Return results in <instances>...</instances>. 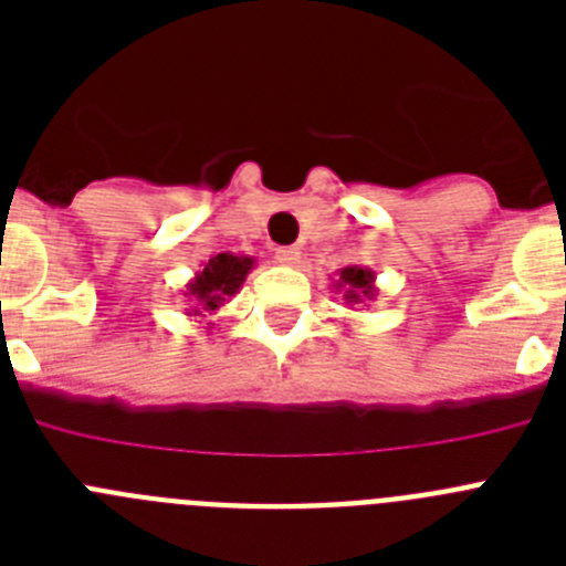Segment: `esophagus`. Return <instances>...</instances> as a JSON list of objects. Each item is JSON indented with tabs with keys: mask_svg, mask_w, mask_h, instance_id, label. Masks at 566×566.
<instances>
[{
	"mask_svg": "<svg viewBox=\"0 0 566 566\" xmlns=\"http://www.w3.org/2000/svg\"><path fill=\"white\" fill-rule=\"evenodd\" d=\"M274 260H277V263H283V266H294V263L300 260V249L297 247L274 249Z\"/></svg>",
	"mask_w": 566,
	"mask_h": 566,
	"instance_id": "34e87169",
	"label": "esophagus"
}]
</instances>
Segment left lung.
<instances>
[{"label":"left lung","instance_id":"left-lung-1","mask_svg":"<svg viewBox=\"0 0 566 566\" xmlns=\"http://www.w3.org/2000/svg\"><path fill=\"white\" fill-rule=\"evenodd\" d=\"M334 289L343 292V300L348 308L365 306L368 300L377 297V274L363 266H345L337 272Z\"/></svg>","mask_w":566,"mask_h":566}]
</instances>
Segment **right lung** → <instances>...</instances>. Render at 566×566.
Segmentation results:
<instances>
[{"mask_svg":"<svg viewBox=\"0 0 566 566\" xmlns=\"http://www.w3.org/2000/svg\"><path fill=\"white\" fill-rule=\"evenodd\" d=\"M254 269V258L247 254L221 252L214 254L209 263H203L201 272H195V277L187 283V317H207V314L221 312V306L229 297L243 289V280ZM212 326V323H207Z\"/></svg>","mask_w":566,"mask_h":566,"instance_id":"right-lung-1","label":"right lung"}]
</instances>
